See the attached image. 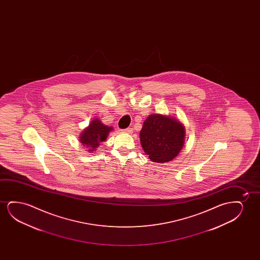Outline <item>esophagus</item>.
I'll use <instances>...</instances> for the list:
<instances>
[{"label":"esophagus","instance_id":"obj_1","mask_svg":"<svg viewBox=\"0 0 260 260\" xmlns=\"http://www.w3.org/2000/svg\"><path fill=\"white\" fill-rule=\"evenodd\" d=\"M122 132H124V133H127V134H132V128H125V129H123V131H122Z\"/></svg>","mask_w":260,"mask_h":260}]
</instances>
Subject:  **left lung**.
I'll return each instance as SVG.
<instances>
[{
  "instance_id": "8db88e82",
  "label": "left lung",
  "mask_w": 260,
  "mask_h": 260,
  "mask_svg": "<svg viewBox=\"0 0 260 260\" xmlns=\"http://www.w3.org/2000/svg\"><path fill=\"white\" fill-rule=\"evenodd\" d=\"M185 129L177 118L153 114L144 121L139 139L144 152L153 162L174 160L185 144Z\"/></svg>"
}]
</instances>
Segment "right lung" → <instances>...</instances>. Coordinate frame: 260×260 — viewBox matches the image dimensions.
I'll return each mask as SVG.
<instances>
[{
    "mask_svg": "<svg viewBox=\"0 0 260 260\" xmlns=\"http://www.w3.org/2000/svg\"><path fill=\"white\" fill-rule=\"evenodd\" d=\"M113 131V127L102 123L100 119H94L90 121L89 126L80 136V143L82 147H86L89 153H93L96 148L100 146V143L106 141L107 136Z\"/></svg>",
    "mask_w": 260,
    "mask_h": 260,
    "instance_id": "right-lung-1",
    "label": "right lung"
}]
</instances>
